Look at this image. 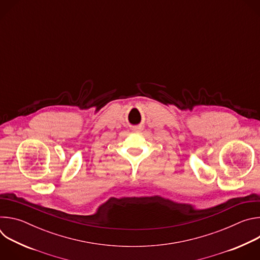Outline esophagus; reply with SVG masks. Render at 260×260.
Here are the masks:
<instances>
[{
    "label": "esophagus",
    "mask_w": 260,
    "mask_h": 260,
    "mask_svg": "<svg viewBox=\"0 0 260 260\" xmlns=\"http://www.w3.org/2000/svg\"><path fill=\"white\" fill-rule=\"evenodd\" d=\"M132 131L135 133H141L143 131V126L142 125H135L132 127Z\"/></svg>",
    "instance_id": "1"
}]
</instances>
